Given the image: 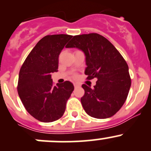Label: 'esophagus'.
Instances as JSON below:
<instances>
[{"label":"esophagus","mask_w":151,"mask_h":151,"mask_svg":"<svg viewBox=\"0 0 151 151\" xmlns=\"http://www.w3.org/2000/svg\"><path fill=\"white\" fill-rule=\"evenodd\" d=\"M74 88H77V87L80 86V84L78 83H74Z\"/></svg>","instance_id":"obj_1"}]
</instances>
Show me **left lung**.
Instances as JSON below:
<instances>
[{"label": "left lung", "mask_w": 151, "mask_h": 151, "mask_svg": "<svg viewBox=\"0 0 151 151\" xmlns=\"http://www.w3.org/2000/svg\"><path fill=\"white\" fill-rule=\"evenodd\" d=\"M67 48H77L85 55V74L97 78L93 88L82 85L81 103L85 112L99 119L113 116L124 104L131 87L129 66L121 53L98 33L74 36Z\"/></svg>", "instance_id": "8db88e82"}]
</instances>
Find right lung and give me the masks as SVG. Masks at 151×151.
<instances>
[{"label": "right lung", "instance_id": "obj_1", "mask_svg": "<svg viewBox=\"0 0 151 151\" xmlns=\"http://www.w3.org/2000/svg\"><path fill=\"white\" fill-rule=\"evenodd\" d=\"M72 36L48 35L33 47L20 68L19 96L30 115L38 121L50 123L63 116L67 100L74 91L69 81L53 85L52 73L57 72L58 58Z\"/></svg>", "mask_w": 151, "mask_h": 151}]
</instances>
